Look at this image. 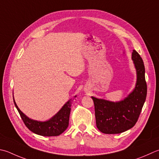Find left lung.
<instances>
[{
  "label": "left lung",
  "instance_id": "left-lung-1",
  "mask_svg": "<svg viewBox=\"0 0 159 159\" xmlns=\"http://www.w3.org/2000/svg\"><path fill=\"white\" fill-rule=\"evenodd\" d=\"M132 59L136 71V83L132 92L123 100L112 102L92 96L94 103L96 123L100 132L120 134L134 126L147 96L145 66L139 53L134 49Z\"/></svg>",
  "mask_w": 159,
  "mask_h": 159
}]
</instances>
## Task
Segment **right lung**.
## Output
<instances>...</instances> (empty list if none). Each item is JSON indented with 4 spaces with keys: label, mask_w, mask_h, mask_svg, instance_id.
<instances>
[{
    "label": "right lung",
    "mask_w": 159,
    "mask_h": 159,
    "mask_svg": "<svg viewBox=\"0 0 159 159\" xmlns=\"http://www.w3.org/2000/svg\"><path fill=\"white\" fill-rule=\"evenodd\" d=\"M74 97H76V96ZM71 101V99L68 101L50 119L46 121H39L30 119L23 112H22L14 98L15 106L25 125L30 131L43 136H57L65 131L69 125L71 105L72 103Z\"/></svg>",
    "instance_id": "right-lung-1"
}]
</instances>
